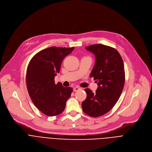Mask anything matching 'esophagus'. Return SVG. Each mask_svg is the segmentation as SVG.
<instances>
[{
    "label": "esophagus",
    "instance_id": "1",
    "mask_svg": "<svg viewBox=\"0 0 152 152\" xmlns=\"http://www.w3.org/2000/svg\"><path fill=\"white\" fill-rule=\"evenodd\" d=\"M80 89V88L78 87V86H76V87H75V88H73V91H74V92L77 91H78V90H79Z\"/></svg>",
    "mask_w": 152,
    "mask_h": 152
}]
</instances>
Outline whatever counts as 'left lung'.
Wrapping results in <instances>:
<instances>
[{
  "instance_id": "obj_1",
  "label": "left lung",
  "mask_w": 152,
  "mask_h": 152,
  "mask_svg": "<svg viewBox=\"0 0 152 152\" xmlns=\"http://www.w3.org/2000/svg\"><path fill=\"white\" fill-rule=\"evenodd\" d=\"M85 48L96 57L90 77L97 82L98 88L94 93L85 89L86 98L82 107L85 114L97 117L109 112L122 93L125 82L124 64L120 53L113 48L96 44Z\"/></svg>"
}]
</instances>
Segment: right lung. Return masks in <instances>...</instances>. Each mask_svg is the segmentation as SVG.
I'll return each instance as SVG.
<instances>
[{
	"label": "right lung",
	"instance_id": "add662e5",
	"mask_svg": "<svg viewBox=\"0 0 152 152\" xmlns=\"http://www.w3.org/2000/svg\"><path fill=\"white\" fill-rule=\"evenodd\" d=\"M50 47L35 55L26 72V85L29 96L38 109L44 114L53 117L61 114L66 107L73 89L55 83L62 60L74 50Z\"/></svg>",
	"mask_w": 152,
	"mask_h": 152
}]
</instances>
